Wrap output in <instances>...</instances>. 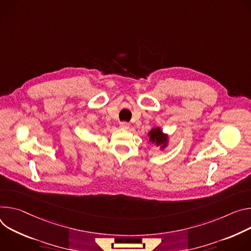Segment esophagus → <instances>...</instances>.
Wrapping results in <instances>:
<instances>
[{"mask_svg": "<svg viewBox=\"0 0 251 251\" xmlns=\"http://www.w3.org/2000/svg\"><path fill=\"white\" fill-rule=\"evenodd\" d=\"M120 126H121L122 128H124V129H127V128L129 127V124L126 123V122H122V123L120 124Z\"/></svg>", "mask_w": 251, "mask_h": 251, "instance_id": "1", "label": "esophagus"}]
</instances>
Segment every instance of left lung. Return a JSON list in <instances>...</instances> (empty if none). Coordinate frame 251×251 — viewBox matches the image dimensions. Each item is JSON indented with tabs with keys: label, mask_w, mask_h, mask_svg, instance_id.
Segmentation results:
<instances>
[{
	"label": "left lung",
	"mask_w": 251,
	"mask_h": 251,
	"mask_svg": "<svg viewBox=\"0 0 251 251\" xmlns=\"http://www.w3.org/2000/svg\"><path fill=\"white\" fill-rule=\"evenodd\" d=\"M151 136H150V141L152 143H155L156 145H163L165 146V142H166V136L162 134L161 130L157 127V128H153L151 132H150Z\"/></svg>",
	"instance_id": "left-lung-1"
}]
</instances>
